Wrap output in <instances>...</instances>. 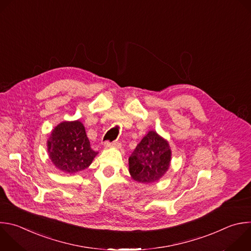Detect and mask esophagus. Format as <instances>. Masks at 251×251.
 <instances>
[{"label":"esophagus","instance_id":"obj_1","mask_svg":"<svg viewBox=\"0 0 251 251\" xmlns=\"http://www.w3.org/2000/svg\"><path fill=\"white\" fill-rule=\"evenodd\" d=\"M117 146H118L117 142H108V141H106L103 144L104 148H111V147H117Z\"/></svg>","mask_w":251,"mask_h":251}]
</instances>
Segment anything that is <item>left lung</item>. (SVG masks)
Returning a JSON list of instances; mask_svg holds the SVG:
<instances>
[{"mask_svg": "<svg viewBox=\"0 0 251 251\" xmlns=\"http://www.w3.org/2000/svg\"><path fill=\"white\" fill-rule=\"evenodd\" d=\"M172 151L165 141L154 131H150L129 157V173L135 181L152 183L168 172Z\"/></svg>", "mask_w": 251, "mask_h": 251, "instance_id": "obj_1", "label": "left lung"}]
</instances>
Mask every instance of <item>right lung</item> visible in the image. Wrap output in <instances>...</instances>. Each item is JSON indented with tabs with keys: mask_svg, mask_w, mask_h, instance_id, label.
Instances as JSON below:
<instances>
[{
	"mask_svg": "<svg viewBox=\"0 0 251 251\" xmlns=\"http://www.w3.org/2000/svg\"><path fill=\"white\" fill-rule=\"evenodd\" d=\"M47 148L54 165L68 174L87 169L98 154L91 148L85 127L78 120L57 125L50 134Z\"/></svg>",
	"mask_w": 251,
	"mask_h": 251,
	"instance_id": "add662e5",
	"label": "right lung"
}]
</instances>
